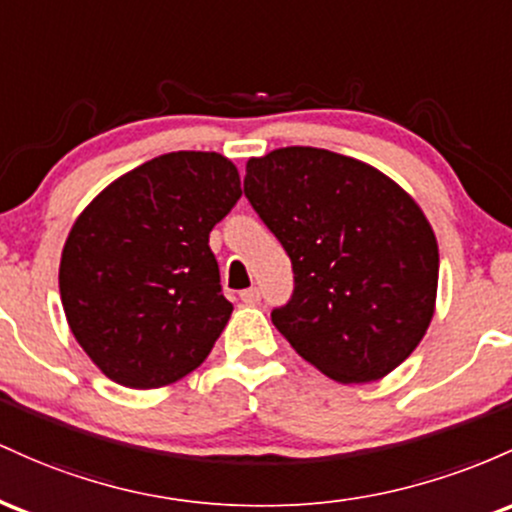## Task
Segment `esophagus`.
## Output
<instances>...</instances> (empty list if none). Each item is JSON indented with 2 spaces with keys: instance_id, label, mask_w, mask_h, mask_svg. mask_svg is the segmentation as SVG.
<instances>
[{
  "instance_id": "esophagus-1",
  "label": "esophagus",
  "mask_w": 512,
  "mask_h": 512,
  "mask_svg": "<svg viewBox=\"0 0 512 512\" xmlns=\"http://www.w3.org/2000/svg\"><path fill=\"white\" fill-rule=\"evenodd\" d=\"M239 297L244 304H258L261 302V290L258 287H249V290H241Z\"/></svg>"
}]
</instances>
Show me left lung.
<instances>
[{"label": "left lung", "mask_w": 512, "mask_h": 512, "mask_svg": "<svg viewBox=\"0 0 512 512\" xmlns=\"http://www.w3.org/2000/svg\"><path fill=\"white\" fill-rule=\"evenodd\" d=\"M244 193L292 261L295 290L271 319L343 384L380 380L426 336L438 241L404 188L353 157L283 147L249 159Z\"/></svg>", "instance_id": "1"}]
</instances>
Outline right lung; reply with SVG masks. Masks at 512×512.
Listing matches in <instances>:
<instances>
[{"label": "right lung", "mask_w": 512, "mask_h": 512, "mask_svg": "<svg viewBox=\"0 0 512 512\" xmlns=\"http://www.w3.org/2000/svg\"><path fill=\"white\" fill-rule=\"evenodd\" d=\"M241 198L217 152H171L86 205L60 261L67 324L108 380L171 384L208 358L232 314L210 232Z\"/></svg>", "instance_id": "add662e5"}]
</instances>
